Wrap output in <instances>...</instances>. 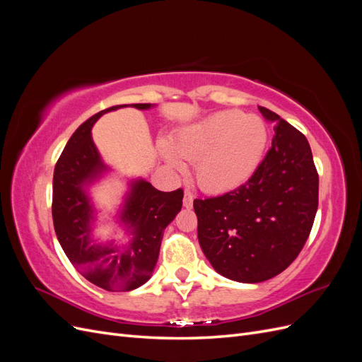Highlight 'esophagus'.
<instances>
[{"label":"esophagus","instance_id":"obj_1","mask_svg":"<svg viewBox=\"0 0 362 362\" xmlns=\"http://www.w3.org/2000/svg\"><path fill=\"white\" fill-rule=\"evenodd\" d=\"M193 199H194L193 193H192L190 190H185V192H184V199H182L184 206H185V208H192V206H193Z\"/></svg>","mask_w":362,"mask_h":362}]
</instances>
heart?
Masks as SVG:
<instances>
[{"label":"heart","mask_w":362,"mask_h":362,"mask_svg":"<svg viewBox=\"0 0 362 362\" xmlns=\"http://www.w3.org/2000/svg\"><path fill=\"white\" fill-rule=\"evenodd\" d=\"M269 144L264 120L240 112H218L178 131L172 139L175 152L196 161V181L211 193L234 190L257 172ZM161 152L170 166L182 169L168 145Z\"/></svg>","instance_id":"1"}]
</instances>
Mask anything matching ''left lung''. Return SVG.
<instances>
[{"label":"left lung","mask_w":362,"mask_h":362,"mask_svg":"<svg viewBox=\"0 0 362 362\" xmlns=\"http://www.w3.org/2000/svg\"><path fill=\"white\" fill-rule=\"evenodd\" d=\"M258 108L275 124V136L257 172L231 192L193 201L205 257L222 276L247 284L267 281L291 264L319 206L308 140L269 108Z\"/></svg>","instance_id":"obj_1"}]
</instances>
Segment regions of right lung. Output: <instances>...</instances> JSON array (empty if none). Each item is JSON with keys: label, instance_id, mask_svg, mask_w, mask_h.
<instances>
[{"label": "right lung", "instance_id": "obj_1", "mask_svg": "<svg viewBox=\"0 0 362 362\" xmlns=\"http://www.w3.org/2000/svg\"><path fill=\"white\" fill-rule=\"evenodd\" d=\"M127 105H113L96 113L76 128L64 146L54 169L52 221L64 254L81 275L107 291L134 290L151 278L163 234L182 206V189L160 192L148 181L139 180L120 214L133 240L124 246L98 245L90 238L93 208L84 184L95 180L107 168L93 144L90 129L104 113ZM146 110L151 104H133Z\"/></svg>", "mask_w": 362, "mask_h": 362}]
</instances>
